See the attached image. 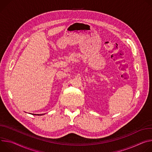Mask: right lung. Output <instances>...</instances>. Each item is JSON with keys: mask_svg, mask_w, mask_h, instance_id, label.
<instances>
[{"mask_svg": "<svg viewBox=\"0 0 152 152\" xmlns=\"http://www.w3.org/2000/svg\"><path fill=\"white\" fill-rule=\"evenodd\" d=\"M32 115H39V114H37V115H36V114H32Z\"/></svg>", "mask_w": 152, "mask_h": 152, "instance_id": "obj_1", "label": "right lung"}]
</instances>
